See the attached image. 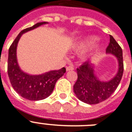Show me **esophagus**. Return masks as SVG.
<instances>
[{
    "label": "esophagus",
    "instance_id": "obj_1",
    "mask_svg": "<svg viewBox=\"0 0 132 132\" xmlns=\"http://www.w3.org/2000/svg\"><path fill=\"white\" fill-rule=\"evenodd\" d=\"M74 69V67L73 66H72V65H69V66H67V67H66V70L68 71H72Z\"/></svg>",
    "mask_w": 132,
    "mask_h": 132
}]
</instances>
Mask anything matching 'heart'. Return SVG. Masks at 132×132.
Masks as SVG:
<instances>
[{
	"label": "heart",
	"instance_id": "obj_1",
	"mask_svg": "<svg viewBox=\"0 0 132 132\" xmlns=\"http://www.w3.org/2000/svg\"><path fill=\"white\" fill-rule=\"evenodd\" d=\"M92 42H93V40H87L86 42L79 43V44H78V46L79 48H81V47H82V46H84L86 44H87V43H92ZM94 47H95V44H90V45H89L88 46H87L86 48H85L84 49L83 51H82V53H81V54H83V55H87V54H89V53H90V52H91V51L93 50V48Z\"/></svg>",
	"mask_w": 132,
	"mask_h": 132
}]
</instances>
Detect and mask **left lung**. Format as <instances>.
Instances as JSON below:
<instances>
[{
	"instance_id": "left-lung-1",
	"label": "left lung",
	"mask_w": 132,
	"mask_h": 132,
	"mask_svg": "<svg viewBox=\"0 0 132 132\" xmlns=\"http://www.w3.org/2000/svg\"><path fill=\"white\" fill-rule=\"evenodd\" d=\"M106 53L114 55L118 61L117 73L111 80H100L94 73V65L89 61L77 68L78 79L73 86V91L78 98L84 103L94 104L105 101L115 92L120 83L123 73L122 49L111 35Z\"/></svg>"
}]
</instances>
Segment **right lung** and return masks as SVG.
<instances>
[{"label":"right lung","mask_w":132,"mask_h":132,"mask_svg":"<svg viewBox=\"0 0 132 132\" xmlns=\"http://www.w3.org/2000/svg\"><path fill=\"white\" fill-rule=\"evenodd\" d=\"M46 23L48 22L37 23L32 27L22 30L9 49L7 71L11 84L17 93L29 101H40L49 96L54 90L56 81L66 72V69L63 67L41 75H29L23 72L18 65L17 47L23 34Z\"/></svg>","instance_id":"obj_1"}]
</instances>
